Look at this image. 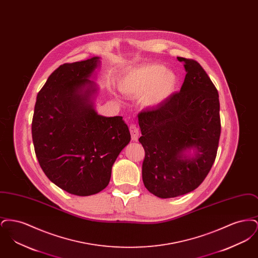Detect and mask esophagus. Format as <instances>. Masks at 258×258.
Here are the masks:
<instances>
[{"mask_svg": "<svg viewBox=\"0 0 258 258\" xmlns=\"http://www.w3.org/2000/svg\"><path fill=\"white\" fill-rule=\"evenodd\" d=\"M130 133L132 135L133 140L137 141L138 140V136H139V130L137 127V125L135 123H133L130 125Z\"/></svg>", "mask_w": 258, "mask_h": 258, "instance_id": "34e87169", "label": "esophagus"}]
</instances>
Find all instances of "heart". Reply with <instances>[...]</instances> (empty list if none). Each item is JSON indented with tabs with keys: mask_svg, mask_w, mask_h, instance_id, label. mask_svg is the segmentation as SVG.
I'll return each instance as SVG.
<instances>
[{
	"mask_svg": "<svg viewBox=\"0 0 258 258\" xmlns=\"http://www.w3.org/2000/svg\"><path fill=\"white\" fill-rule=\"evenodd\" d=\"M177 85V77L164 66L152 63L124 74L120 81L121 91L133 97L144 94L143 104L157 106L171 96Z\"/></svg>",
	"mask_w": 258,
	"mask_h": 258,
	"instance_id": "obj_1",
	"label": "heart"
}]
</instances>
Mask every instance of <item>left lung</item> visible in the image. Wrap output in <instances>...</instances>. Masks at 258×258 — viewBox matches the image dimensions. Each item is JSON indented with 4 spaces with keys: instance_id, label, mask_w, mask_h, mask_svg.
Returning a JSON list of instances; mask_svg holds the SVG:
<instances>
[{
    "instance_id": "obj_1",
    "label": "left lung",
    "mask_w": 258,
    "mask_h": 258,
    "mask_svg": "<svg viewBox=\"0 0 258 258\" xmlns=\"http://www.w3.org/2000/svg\"><path fill=\"white\" fill-rule=\"evenodd\" d=\"M184 61L185 77L180 92L171 94L155 108L138 114L145 151L142 179L148 190L171 198L197 188L211 170L221 136L219 93L199 62ZM195 147L192 158L183 157Z\"/></svg>"
}]
</instances>
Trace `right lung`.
I'll list each match as a JSON object with an SVG mask.
<instances>
[{"label":"right lung","mask_w":258,"mask_h":258,"mask_svg":"<svg viewBox=\"0 0 258 258\" xmlns=\"http://www.w3.org/2000/svg\"><path fill=\"white\" fill-rule=\"evenodd\" d=\"M98 61L63 63L50 74L37 94L32 121L41 169L52 183L79 197L107 186L112 165L131 140L123 117H103L93 108L96 89L89 77Z\"/></svg>","instance_id":"obj_1"}]
</instances>
